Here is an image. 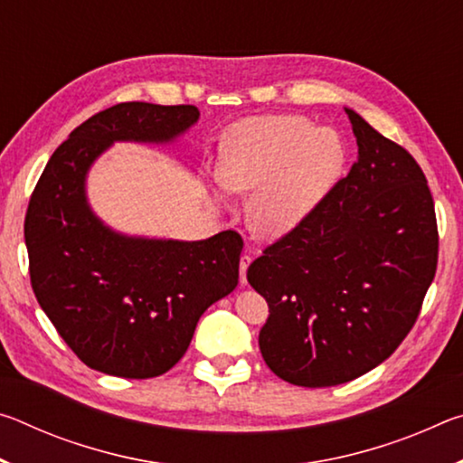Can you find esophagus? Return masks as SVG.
Wrapping results in <instances>:
<instances>
[{"label": "esophagus", "instance_id": "1", "mask_svg": "<svg viewBox=\"0 0 463 463\" xmlns=\"http://www.w3.org/2000/svg\"><path fill=\"white\" fill-rule=\"evenodd\" d=\"M250 261H253V257H250L249 253H242V255H241L239 269H241V284H242V286L247 284V268L250 265Z\"/></svg>", "mask_w": 463, "mask_h": 463}]
</instances>
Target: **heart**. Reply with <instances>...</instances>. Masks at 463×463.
<instances>
[{
	"label": "heart",
	"mask_w": 463,
	"mask_h": 463,
	"mask_svg": "<svg viewBox=\"0 0 463 463\" xmlns=\"http://www.w3.org/2000/svg\"><path fill=\"white\" fill-rule=\"evenodd\" d=\"M345 165L335 130L302 116H257L226 130L216 175L226 190L252 192L249 224L263 237L294 231L331 192Z\"/></svg>",
	"instance_id": "heart-1"
}]
</instances>
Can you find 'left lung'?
Segmentation results:
<instances>
[{
  "label": "left lung",
  "mask_w": 463,
  "mask_h": 463,
  "mask_svg": "<svg viewBox=\"0 0 463 463\" xmlns=\"http://www.w3.org/2000/svg\"><path fill=\"white\" fill-rule=\"evenodd\" d=\"M345 112L359 146L347 177L247 271L269 307L265 364L304 388L351 382L394 354L437 271L425 174L404 146Z\"/></svg>",
  "instance_id": "obj_1"
}]
</instances>
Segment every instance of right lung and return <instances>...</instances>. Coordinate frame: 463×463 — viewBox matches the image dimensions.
Returning <instances> with one entry per match:
<instances>
[{
    "label": "right lung",
    "mask_w": 463,
    "mask_h": 463,
    "mask_svg": "<svg viewBox=\"0 0 463 463\" xmlns=\"http://www.w3.org/2000/svg\"><path fill=\"white\" fill-rule=\"evenodd\" d=\"M195 106L116 104L85 120L46 163L24 221L30 284L44 315L81 362L146 380L190 347L200 317L239 284L242 239L124 237L85 200V174L114 140L167 143L198 120Z\"/></svg>",
    "instance_id": "right-lung-1"
}]
</instances>
